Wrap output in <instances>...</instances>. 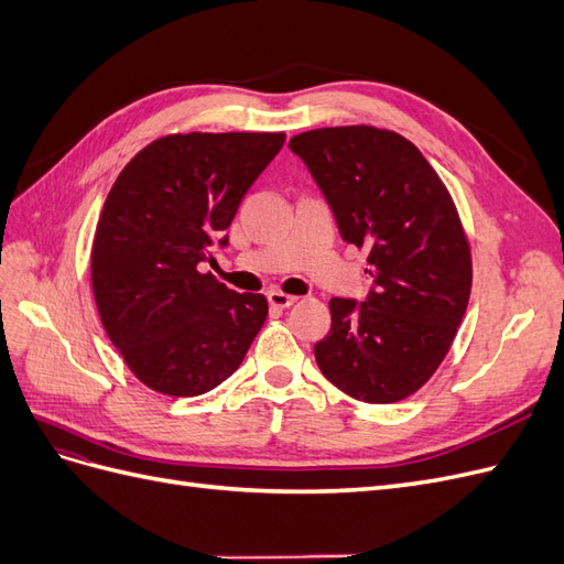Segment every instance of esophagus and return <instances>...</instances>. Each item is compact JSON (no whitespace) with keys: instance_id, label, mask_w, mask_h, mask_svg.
<instances>
[{"instance_id":"esophagus-1","label":"esophagus","mask_w":564,"mask_h":564,"mask_svg":"<svg viewBox=\"0 0 564 564\" xmlns=\"http://www.w3.org/2000/svg\"><path fill=\"white\" fill-rule=\"evenodd\" d=\"M268 303L272 305V308L284 311V308H289V305L296 303V296H289V294H284V292H270V294H268Z\"/></svg>"}]
</instances>
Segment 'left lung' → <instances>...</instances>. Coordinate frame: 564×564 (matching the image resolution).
Wrapping results in <instances>:
<instances>
[{"instance_id": "8db88e82", "label": "left lung", "mask_w": 564, "mask_h": 564, "mask_svg": "<svg viewBox=\"0 0 564 564\" xmlns=\"http://www.w3.org/2000/svg\"><path fill=\"white\" fill-rule=\"evenodd\" d=\"M311 169L340 237L367 249L373 292L332 299L315 360L338 390L400 402L429 383L468 308L473 256L456 204L421 150L390 129L324 127L289 141Z\"/></svg>"}]
</instances>
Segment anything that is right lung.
<instances>
[{"label":"right lung","mask_w":564,"mask_h":564,"mask_svg":"<svg viewBox=\"0 0 564 564\" xmlns=\"http://www.w3.org/2000/svg\"><path fill=\"white\" fill-rule=\"evenodd\" d=\"M282 145V131L169 133L110 187L91 247L96 308L133 377L162 395L224 383L263 327V294H237L197 265Z\"/></svg>","instance_id":"1"}]
</instances>
